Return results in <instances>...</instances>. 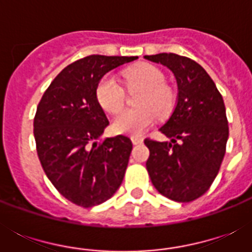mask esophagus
Returning <instances> with one entry per match:
<instances>
[{
  "mask_svg": "<svg viewBox=\"0 0 252 252\" xmlns=\"http://www.w3.org/2000/svg\"><path fill=\"white\" fill-rule=\"evenodd\" d=\"M130 140H132V142H133V145H138V144H141L142 142V138L138 137V136H132Z\"/></svg>",
  "mask_w": 252,
  "mask_h": 252,
  "instance_id": "1",
  "label": "esophagus"
}]
</instances>
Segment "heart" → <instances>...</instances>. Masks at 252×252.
Returning <instances> with one entry per match:
<instances>
[{"mask_svg":"<svg viewBox=\"0 0 252 252\" xmlns=\"http://www.w3.org/2000/svg\"><path fill=\"white\" fill-rule=\"evenodd\" d=\"M123 81L128 89H141L136 106L115 118L112 128L116 133L138 136L154 123L157 115L166 118L175 106V95L165 85V74L152 64H137L123 72ZM96 99L108 114H118L124 106V90L114 77L106 76L96 85Z\"/></svg>","mask_w":252,"mask_h":252,"instance_id":"1","label":"heart"}]
</instances>
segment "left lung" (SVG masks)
Wrapping results in <instances>:
<instances>
[{"label":"left lung","instance_id":"1","mask_svg":"<svg viewBox=\"0 0 252 252\" xmlns=\"http://www.w3.org/2000/svg\"><path fill=\"white\" fill-rule=\"evenodd\" d=\"M145 59L170 69L178 85L175 108L159 128L171 141L145 138L146 170L161 195L189 203L209 189L225 156L229 126L222 95L203 66L188 57L158 53Z\"/></svg>","mask_w":252,"mask_h":252}]
</instances>
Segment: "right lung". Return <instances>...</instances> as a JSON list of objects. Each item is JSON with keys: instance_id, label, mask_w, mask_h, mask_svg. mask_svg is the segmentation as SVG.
Wrapping results in <instances>:
<instances>
[{"instance_id": "1", "label": "right lung", "mask_w": 252, "mask_h": 252, "mask_svg": "<svg viewBox=\"0 0 252 252\" xmlns=\"http://www.w3.org/2000/svg\"><path fill=\"white\" fill-rule=\"evenodd\" d=\"M136 59L91 55L74 61L39 102L33 136L41 167L57 191L80 207L104 203L123 182L132 141L123 134L95 141L108 126L95 90L106 73Z\"/></svg>"}]
</instances>
